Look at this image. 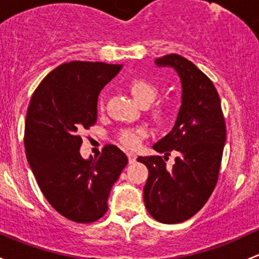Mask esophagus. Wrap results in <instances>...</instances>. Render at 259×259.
Listing matches in <instances>:
<instances>
[{
	"label": "esophagus",
	"instance_id": "34e87169",
	"mask_svg": "<svg viewBox=\"0 0 259 259\" xmlns=\"http://www.w3.org/2000/svg\"><path fill=\"white\" fill-rule=\"evenodd\" d=\"M127 157H129V162L130 164H134L137 161V155L134 152H127Z\"/></svg>",
	"mask_w": 259,
	"mask_h": 259
}]
</instances>
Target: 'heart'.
Here are the masks:
<instances>
[{
  "mask_svg": "<svg viewBox=\"0 0 259 259\" xmlns=\"http://www.w3.org/2000/svg\"><path fill=\"white\" fill-rule=\"evenodd\" d=\"M130 93L133 94L134 99L139 104L148 107L157 97V88L151 83V81L144 79V78H137L132 80L129 84ZM99 110H103V103H99ZM152 115L155 119H162L164 116V110L162 109H155L152 111ZM146 135V130L144 127H127V129L121 130L119 134V141L127 149H135L140 145L144 137Z\"/></svg>",
  "mask_w": 259,
  "mask_h": 259,
  "instance_id": "obj_1",
  "label": "heart"
}]
</instances>
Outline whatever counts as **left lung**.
Wrapping results in <instances>:
<instances>
[{"mask_svg":"<svg viewBox=\"0 0 259 259\" xmlns=\"http://www.w3.org/2000/svg\"><path fill=\"white\" fill-rule=\"evenodd\" d=\"M155 63L178 72L182 102L172 130L152 146L165 156L138 157L149 168L144 201L156 221L180 223L197 213L216 187L226 124L213 83L192 62L172 53ZM172 151L176 164L167 168L164 161Z\"/></svg>","mask_w":259,"mask_h":259,"instance_id":"left-lung-1","label":"left lung"}]
</instances>
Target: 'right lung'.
Here are the masks:
<instances>
[{"label":"right lung","instance_id":"right-lung-1","mask_svg":"<svg viewBox=\"0 0 259 259\" xmlns=\"http://www.w3.org/2000/svg\"><path fill=\"white\" fill-rule=\"evenodd\" d=\"M121 64L73 61L53 69L27 109L24 149L40 191L65 219L92 223L108 209L111 186L127 164L118 146L84 160L80 134L97 121L98 95Z\"/></svg>","mask_w":259,"mask_h":259}]
</instances>
